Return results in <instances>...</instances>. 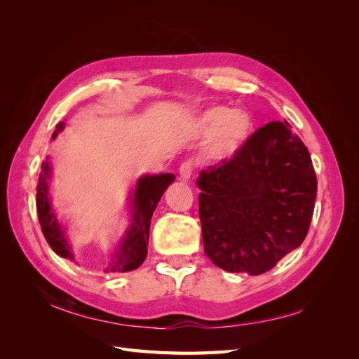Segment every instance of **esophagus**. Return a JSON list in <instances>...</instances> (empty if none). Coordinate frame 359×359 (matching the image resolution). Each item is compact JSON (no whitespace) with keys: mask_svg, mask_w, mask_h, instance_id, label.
<instances>
[{"mask_svg":"<svg viewBox=\"0 0 359 359\" xmlns=\"http://www.w3.org/2000/svg\"><path fill=\"white\" fill-rule=\"evenodd\" d=\"M193 173V163L191 161H184L180 166V177L182 181H189Z\"/></svg>","mask_w":359,"mask_h":359,"instance_id":"esophagus-1","label":"esophagus"}]
</instances>
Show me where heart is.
<instances>
[{"instance_id":"obj_1","label":"heart","mask_w":359,"mask_h":359,"mask_svg":"<svg viewBox=\"0 0 359 359\" xmlns=\"http://www.w3.org/2000/svg\"><path fill=\"white\" fill-rule=\"evenodd\" d=\"M194 133L210 139L208 157L214 161L232 160L244 149L255 133V119L247 111L212 106L194 119Z\"/></svg>"}]
</instances>
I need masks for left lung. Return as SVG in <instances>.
Instances as JSON below:
<instances>
[{
	"instance_id": "obj_1",
	"label": "left lung",
	"mask_w": 359,
	"mask_h": 359,
	"mask_svg": "<svg viewBox=\"0 0 359 359\" xmlns=\"http://www.w3.org/2000/svg\"><path fill=\"white\" fill-rule=\"evenodd\" d=\"M203 250L227 273L264 274L307 236L318 180L287 121L260 127L240 154L201 172Z\"/></svg>"
}]
</instances>
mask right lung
I'll return each instance as SVG.
<instances>
[{
    "instance_id": "1",
    "label": "right lung",
    "mask_w": 359,
    "mask_h": 359,
    "mask_svg": "<svg viewBox=\"0 0 359 359\" xmlns=\"http://www.w3.org/2000/svg\"><path fill=\"white\" fill-rule=\"evenodd\" d=\"M66 124L58 123L52 139L61 133ZM52 178V163L49 158L41 163V172L37 184V214L48 244L60 257L74 260V253L69 241L66 227L58 220L57 211L53 210L49 184ZM175 181L173 173H158V175H144L136 181V186L130 193L128 210L130 224L121 240L118 241L111 255L106 273H128L142 265L148 253L149 224L151 217L156 211L163 193Z\"/></svg>"
}]
</instances>
